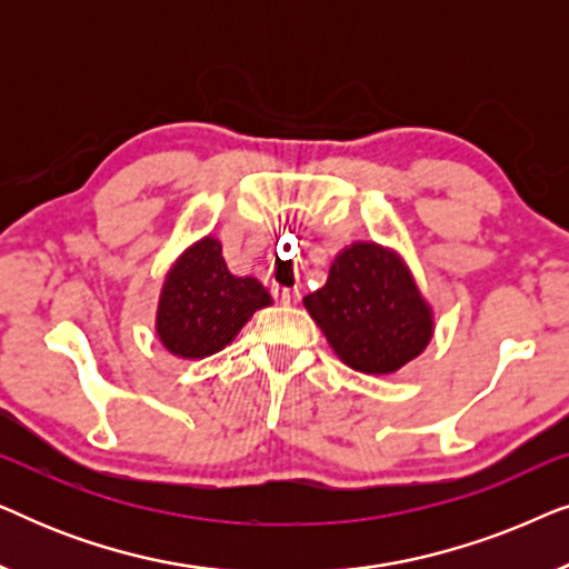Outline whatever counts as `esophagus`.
I'll return each mask as SVG.
<instances>
[{
	"label": "esophagus",
	"instance_id": "obj_1",
	"mask_svg": "<svg viewBox=\"0 0 569 569\" xmlns=\"http://www.w3.org/2000/svg\"><path fill=\"white\" fill-rule=\"evenodd\" d=\"M274 298L279 302H298L300 300V292L298 290H290V287H274Z\"/></svg>",
	"mask_w": 569,
	"mask_h": 569
}]
</instances>
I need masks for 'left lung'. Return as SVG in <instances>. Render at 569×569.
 <instances>
[{"mask_svg": "<svg viewBox=\"0 0 569 569\" xmlns=\"http://www.w3.org/2000/svg\"><path fill=\"white\" fill-rule=\"evenodd\" d=\"M339 360L368 376H388L430 345L432 308L391 248L352 243L329 269L321 290L302 298Z\"/></svg>", "mask_w": 569, "mask_h": 569, "instance_id": "1", "label": "left lung"}]
</instances>
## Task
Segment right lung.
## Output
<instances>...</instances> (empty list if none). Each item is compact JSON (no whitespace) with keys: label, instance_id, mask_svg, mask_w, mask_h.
Instances as JSON below:
<instances>
[{"label":"right lung","instance_id":"obj_1","mask_svg":"<svg viewBox=\"0 0 569 569\" xmlns=\"http://www.w3.org/2000/svg\"><path fill=\"white\" fill-rule=\"evenodd\" d=\"M271 295L253 277L230 274L220 240L207 236L186 248L166 274L154 331L170 355L201 360L238 337Z\"/></svg>","mask_w":569,"mask_h":569}]
</instances>
